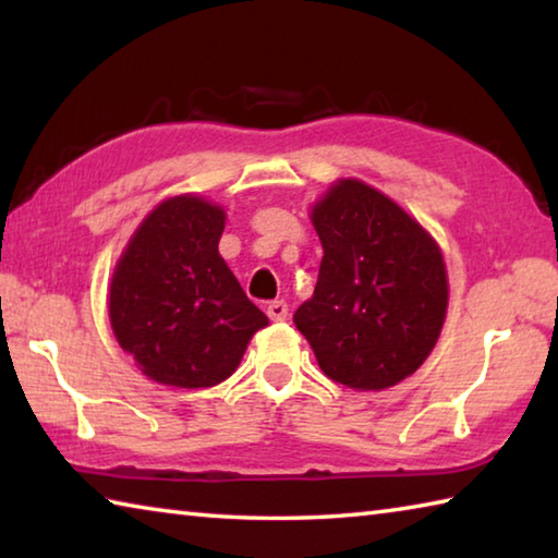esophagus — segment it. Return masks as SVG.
Returning a JSON list of instances; mask_svg holds the SVG:
<instances>
[{"label":"esophagus","mask_w":558,"mask_h":558,"mask_svg":"<svg viewBox=\"0 0 558 558\" xmlns=\"http://www.w3.org/2000/svg\"><path fill=\"white\" fill-rule=\"evenodd\" d=\"M268 317L272 323H282L288 317V302L286 300H272L268 305Z\"/></svg>","instance_id":"obj_1"}]
</instances>
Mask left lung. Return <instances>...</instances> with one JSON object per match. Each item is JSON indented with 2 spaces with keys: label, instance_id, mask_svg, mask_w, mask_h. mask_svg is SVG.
<instances>
[{
  "label": "left lung",
  "instance_id": "8db88e82",
  "mask_svg": "<svg viewBox=\"0 0 558 558\" xmlns=\"http://www.w3.org/2000/svg\"><path fill=\"white\" fill-rule=\"evenodd\" d=\"M323 241L315 295L295 325L337 384L379 391L411 376L436 347L448 307L436 241L399 204L342 179L313 209Z\"/></svg>",
  "mask_w": 558,
  "mask_h": 558
}]
</instances>
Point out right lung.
Here are the masks:
<instances>
[{
    "label": "right lung",
    "mask_w": 558,
    "mask_h": 558,
    "mask_svg": "<svg viewBox=\"0 0 558 558\" xmlns=\"http://www.w3.org/2000/svg\"><path fill=\"white\" fill-rule=\"evenodd\" d=\"M223 211L199 196L162 202L132 235L110 286V325L149 379L206 389L235 372L268 317L219 256Z\"/></svg>",
    "instance_id": "1"
}]
</instances>
